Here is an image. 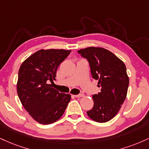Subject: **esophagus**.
<instances>
[{
	"mask_svg": "<svg viewBox=\"0 0 149 149\" xmlns=\"http://www.w3.org/2000/svg\"><path fill=\"white\" fill-rule=\"evenodd\" d=\"M75 97L76 98H80V97H83L84 94H77V95H74Z\"/></svg>",
	"mask_w": 149,
	"mask_h": 149,
	"instance_id": "esophagus-1",
	"label": "esophagus"
}]
</instances>
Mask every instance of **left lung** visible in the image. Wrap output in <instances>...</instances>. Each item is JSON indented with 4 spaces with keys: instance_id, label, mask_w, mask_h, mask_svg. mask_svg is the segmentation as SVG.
Returning <instances> with one entry per match:
<instances>
[{
    "instance_id": "8db88e82",
    "label": "left lung",
    "mask_w": 149,
    "mask_h": 149,
    "mask_svg": "<svg viewBox=\"0 0 149 149\" xmlns=\"http://www.w3.org/2000/svg\"><path fill=\"white\" fill-rule=\"evenodd\" d=\"M78 53L88 61L92 78L98 80L101 88V92L92 96L94 106L87 115L96 122H107L118 113L126 98L129 78L126 65L103 48L88 47Z\"/></svg>"
}]
</instances>
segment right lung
I'll return each instance as SVG.
<instances>
[{
  "mask_svg": "<svg viewBox=\"0 0 149 149\" xmlns=\"http://www.w3.org/2000/svg\"><path fill=\"white\" fill-rule=\"evenodd\" d=\"M71 51L39 50L21 65L18 96L26 110L39 123L50 124L57 121L71 100V95L60 93L48 84L55 80L57 68Z\"/></svg>",
  "mask_w": 149,
  "mask_h": 149,
  "instance_id": "right-lung-1",
  "label": "right lung"
}]
</instances>
